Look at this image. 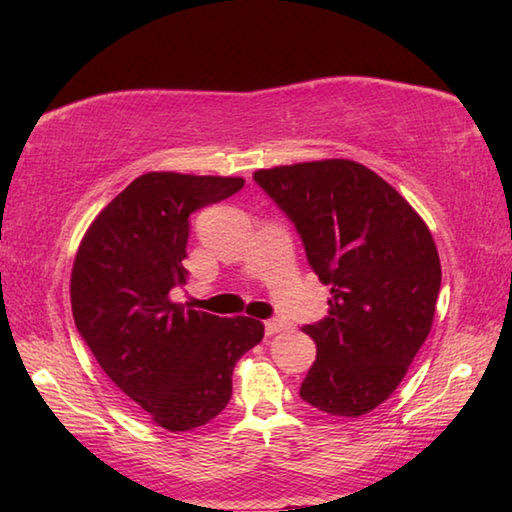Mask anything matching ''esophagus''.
Returning a JSON list of instances; mask_svg holds the SVG:
<instances>
[{
	"label": "esophagus",
	"instance_id": "obj_1",
	"mask_svg": "<svg viewBox=\"0 0 512 512\" xmlns=\"http://www.w3.org/2000/svg\"><path fill=\"white\" fill-rule=\"evenodd\" d=\"M288 328H290V323H288V321H281V319H268V321L264 323V330H266L268 336L279 334V332H284V330H288Z\"/></svg>",
	"mask_w": 512,
	"mask_h": 512
}]
</instances>
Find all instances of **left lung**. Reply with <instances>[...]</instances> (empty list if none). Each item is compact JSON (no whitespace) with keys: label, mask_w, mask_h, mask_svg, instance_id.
<instances>
[{"label":"left lung","mask_w":512,"mask_h":512,"mask_svg":"<svg viewBox=\"0 0 512 512\" xmlns=\"http://www.w3.org/2000/svg\"><path fill=\"white\" fill-rule=\"evenodd\" d=\"M253 180L295 224L308 264L330 286L328 317L299 396L330 416L358 418L385 402L427 341L440 257L409 202L354 160L262 169Z\"/></svg>","instance_id":"8db88e82"}]
</instances>
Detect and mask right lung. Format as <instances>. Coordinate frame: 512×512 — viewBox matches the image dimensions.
I'll use <instances>...</instances> for the list:
<instances>
[{"mask_svg": "<svg viewBox=\"0 0 512 512\" xmlns=\"http://www.w3.org/2000/svg\"><path fill=\"white\" fill-rule=\"evenodd\" d=\"M242 178L145 173L105 206L74 259L76 330L134 405L169 431L202 427L233 394V367L264 339L262 321L178 306L189 217L231 198Z\"/></svg>", "mask_w": 512, "mask_h": 512, "instance_id": "1", "label": "right lung"}]
</instances>
